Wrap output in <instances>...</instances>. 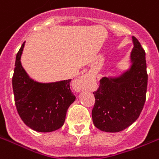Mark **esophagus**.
<instances>
[{"label": "esophagus", "mask_w": 159, "mask_h": 159, "mask_svg": "<svg viewBox=\"0 0 159 159\" xmlns=\"http://www.w3.org/2000/svg\"><path fill=\"white\" fill-rule=\"evenodd\" d=\"M87 82H88V79L86 76H82V77H80L79 79H77L75 82L76 87H77V90H82V89L85 88Z\"/></svg>", "instance_id": "obj_1"}]
</instances>
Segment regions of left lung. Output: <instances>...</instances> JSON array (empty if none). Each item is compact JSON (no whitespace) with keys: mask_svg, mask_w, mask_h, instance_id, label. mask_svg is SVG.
<instances>
[{"mask_svg":"<svg viewBox=\"0 0 159 159\" xmlns=\"http://www.w3.org/2000/svg\"><path fill=\"white\" fill-rule=\"evenodd\" d=\"M132 39L131 69L119 78H102L93 92V122L103 131H123L135 122L144 108L148 85L145 51L137 38Z\"/></svg>","mask_w":159,"mask_h":159,"instance_id":"8db88e82","label":"left lung"}]
</instances>
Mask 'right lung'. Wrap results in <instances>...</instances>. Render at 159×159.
<instances>
[{
	"mask_svg": "<svg viewBox=\"0 0 159 159\" xmlns=\"http://www.w3.org/2000/svg\"><path fill=\"white\" fill-rule=\"evenodd\" d=\"M24 43L17 53L12 86L19 117L28 126L40 132L60 128L67 110L76 99L71 91V80L38 83L30 79L23 68L20 57Z\"/></svg>",
	"mask_w": 159,
	"mask_h": 159,
	"instance_id": "right-lung-1",
	"label": "right lung"
}]
</instances>
